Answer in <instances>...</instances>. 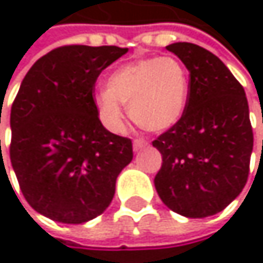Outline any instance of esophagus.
I'll return each instance as SVG.
<instances>
[{
    "instance_id": "obj_1",
    "label": "esophagus",
    "mask_w": 263,
    "mask_h": 263,
    "mask_svg": "<svg viewBox=\"0 0 263 263\" xmlns=\"http://www.w3.org/2000/svg\"><path fill=\"white\" fill-rule=\"evenodd\" d=\"M144 146H147V143H146V141H143V140H138V138H137V140H134V141H132V147H134V151H135V152H138V151H140V149H143Z\"/></svg>"
}]
</instances>
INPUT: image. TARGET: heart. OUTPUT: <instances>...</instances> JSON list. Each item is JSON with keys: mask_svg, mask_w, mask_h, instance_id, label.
Instances as JSON below:
<instances>
[{"mask_svg": "<svg viewBox=\"0 0 263 263\" xmlns=\"http://www.w3.org/2000/svg\"><path fill=\"white\" fill-rule=\"evenodd\" d=\"M105 88L94 94L92 103L106 129H123L122 105H128L135 125L144 131L160 132L172 128L183 117L189 78L175 58H144L114 70Z\"/></svg>", "mask_w": 263, "mask_h": 263, "instance_id": "b5f03b06", "label": "heart"}]
</instances>
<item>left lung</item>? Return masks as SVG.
<instances>
[{"instance_id":"left-lung-1","label":"left lung","mask_w":263,"mask_h":263,"mask_svg":"<svg viewBox=\"0 0 263 263\" xmlns=\"http://www.w3.org/2000/svg\"><path fill=\"white\" fill-rule=\"evenodd\" d=\"M166 48L189 70V97L178 123L152 141L163 157L154 184L175 213L212 216L248 180L253 152L248 102L242 85L209 50L190 42Z\"/></svg>"}]
</instances>
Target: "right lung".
I'll use <instances>...</instances> for the list:
<instances>
[{"mask_svg": "<svg viewBox=\"0 0 263 263\" xmlns=\"http://www.w3.org/2000/svg\"><path fill=\"white\" fill-rule=\"evenodd\" d=\"M128 48L64 45L28 70L10 112V161L41 215L82 224L106 210L132 160L131 138L103 128L94 109L99 74Z\"/></svg>", "mask_w": 263, "mask_h": 263, "instance_id": "add662e5", "label": "right lung"}]
</instances>
